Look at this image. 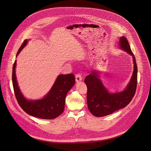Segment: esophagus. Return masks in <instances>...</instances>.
I'll use <instances>...</instances> for the list:
<instances>
[{
  "instance_id": "obj_1",
  "label": "esophagus",
  "mask_w": 151,
  "mask_h": 151,
  "mask_svg": "<svg viewBox=\"0 0 151 151\" xmlns=\"http://www.w3.org/2000/svg\"><path fill=\"white\" fill-rule=\"evenodd\" d=\"M75 78H76V82H77V83H79V81L82 80V77L80 74L76 75Z\"/></svg>"
}]
</instances>
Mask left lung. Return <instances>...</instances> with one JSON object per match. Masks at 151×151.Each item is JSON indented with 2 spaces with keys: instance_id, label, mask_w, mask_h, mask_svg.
Segmentation results:
<instances>
[{
  "instance_id": "8db88e82",
  "label": "left lung",
  "mask_w": 151,
  "mask_h": 151,
  "mask_svg": "<svg viewBox=\"0 0 151 151\" xmlns=\"http://www.w3.org/2000/svg\"><path fill=\"white\" fill-rule=\"evenodd\" d=\"M119 49L132 57L134 71L126 88L121 92L110 93L100 79V72L93 70L86 76L84 82L87 86V105L91 113L95 116H104L126 107L135 94L137 86V67L135 57L131 50L126 38L119 37Z\"/></svg>"
}]
</instances>
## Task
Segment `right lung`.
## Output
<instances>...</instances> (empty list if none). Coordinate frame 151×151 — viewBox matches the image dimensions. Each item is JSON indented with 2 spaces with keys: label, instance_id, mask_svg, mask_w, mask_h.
<instances>
[{
  "label": "right lung",
  "instance_id": "right-lung-1",
  "mask_svg": "<svg viewBox=\"0 0 151 151\" xmlns=\"http://www.w3.org/2000/svg\"><path fill=\"white\" fill-rule=\"evenodd\" d=\"M29 40H25L18 51L16 57L25 47ZM16 60L12 68V84L14 94L22 109L29 115L43 119H52L60 115L64 111L65 97L75 83L72 73L59 75L50 90L42 99L28 100L22 93L16 76Z\"/></svg>",
  "mask_w": 151,
  "mask_h": 151
}]
</instances>
